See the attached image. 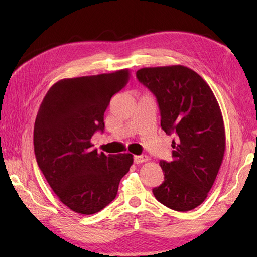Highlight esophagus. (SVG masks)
Segmentation results:
<instances>
[{
	"label": "esophagus",
	"instance_id": "obj_1",
	"mask_svg": "<svg viewBox=\"0 0 257 257\" xmlns=\"http://www.w3.org/2000/svg\"><path fill=\"white\" fill-rule=\"evenodd\" d=\"M134 161L136 165H140V163H144L148 161V157L147 156H135L134 157Z\"/></svg>",
	"mask_w": 257,
	"mask_h": 257
}]
</instances>
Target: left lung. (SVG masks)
<instances>
[{"label":"left lung","instance_id":"left-lung-1","mask_svg":"<svg viewBox=\"0 0 257 257\" xmlns=\"http://www.w3.org/2000/svg\"><path fill=\"white\" fill-rule=\"evenodd\" d=\"M137 78L159 103L161 128L172 140V161H160L165 181L152 190L156 199L179 212L203 203L225 152L221 109L206 81L182 65L145 67Z\"/></svg>","mask_w":257,"mask_h":257}]
</instances>
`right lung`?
<instances>
[{
  "instance_id": "right-lung-1",
  "label": "right lung",
  "mask_w": 257,
  "mask_h": 257,
  "mask_svg": "<svg viewBox=\"0 0 257 257\" xmlns=\"http://www.w3.org/2000/svg\"><path fill=\"white\" fill-rule=\"evenodd\" d=\"M129 69L54 84L34 124L37 165L59 201L79 214L101 211L116 198L120 180L134 163L130 154H98L90 139L103 130L111 97L127 85Z\"/></svg>"
}]
</instances>
